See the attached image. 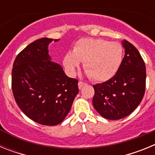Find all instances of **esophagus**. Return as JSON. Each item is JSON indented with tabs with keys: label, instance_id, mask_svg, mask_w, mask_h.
<instances>
[{
	"label": "esophagus",
	"instance_id": "34e87169",
	"mask_svg": "<svg viewBox=\"0 0 155 155\" xmlns=\"http://www.w3.org/2000/svg\"><path fill=\"white\" fill-rule=\"evenodd\" d=\"M87 83H85V82H83V81H79L78 82V87L79 88H81L82 87H83V86H84V85H87Z\"/></svg>",
	"mask_w": 155,
	"mask_h": 155
}]
</instances>
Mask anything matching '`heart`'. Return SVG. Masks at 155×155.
Returning a JSON list of instances; mask_svg holds the SVG:
<instances>
[{"mask_svg":"<svg viewBox=\"0 0 155 155\" xmlns=\"http://www.w3.org/2000/svg\"><path fill=\"white\" fill-rule=\"evenodd\" d=\"M123 47L119 42L103 39L82 38L64 58V65L74 74L80 62L84 63L87 74L95 81H105L116 74L123 61Z\"/></svg>","mask_w":155,"mask_h":155,"instance_id":"heart-1","label":"heart"}]
</instances>
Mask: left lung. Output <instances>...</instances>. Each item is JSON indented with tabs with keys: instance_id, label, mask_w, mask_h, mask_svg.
<instances>
[{
	"instance_id": "1",
	"label": "left lung",
	"mask_w": 155,
	"mask_h": 155,
	"mask_svg": "<svg viewBox=\"0 0 155 155\" xmlns=\"http://www.w3.org/2000/svg\"><path fill=\"white\" fill-rule=\"evenodd\" d=\"M122 44L125 55L118 71L109 80L93 85V106L111 120L130 114L142 101L146 87V68L139 51L126 39Z\"/></svg>"
}]
</instances>
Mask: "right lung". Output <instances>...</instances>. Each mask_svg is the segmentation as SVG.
Instances as JSON below:
<instances>
[{
	"label": "right lung",
	"instance_id": "1",
	"mask_svg": "<svg viewBox=\"0 0 155 155\" xmlns=\"http://www.w3.org/2000/svg\"><path fill=\"white\" fill-rule=\"evenodd\" d=\"M42 38L31 42L16 57L12 87L18 105L31 120L46 126L61 124L78 93V81L68 78L61 65L50 61ZM58 39H54V42Z\"/></svg>",
	"mask_w": 155,
	"mask_h": 155
}]
</instances>
